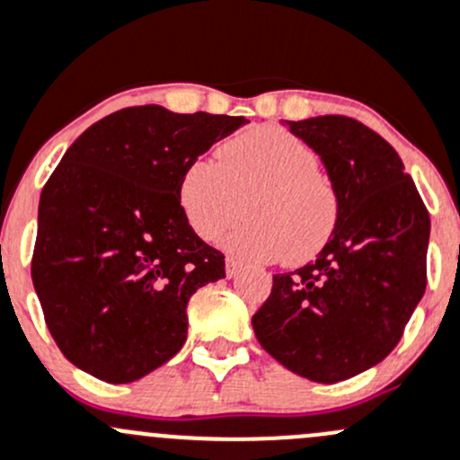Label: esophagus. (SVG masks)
I'll return each mask as SVG.
<instances>
[{"label":"esophagus","mask_w":460,"mask_h":460,"mask_svg":"<svg viewBox=\"0 0 460 460\" xmlns=\"http://www.w3.org/2000/svg\"><path fill=\"white\" fill-rule=\"evenodd\" d=\"M225 270H226V278H235L240 273V262L234 258H226L225 262Z\"/></svg>","instance_id":"34e87169"}]
</instances>
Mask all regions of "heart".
Returning a JSON list of instances; mask_svg holds the SVG:
<instances>
[{
    "label": "heart",
    "instance_id": "1",
    "mask_svg": "<svg viewBox=\"0 0 460 460\" xmlns=\"http://www.w3.org/2000/svg\"><path fill=\"white\" fill-rule=\"evenodd\" d=\"M315 149L282 128H255L229 138L217 158L185 172L181 205L207 243L246 214L226 246L255 262L304 264L323 249L337 222V196L317 173Z\"/></svg>",
    "mask_w": 460,
    "mask_h": 460
}]
</instances>
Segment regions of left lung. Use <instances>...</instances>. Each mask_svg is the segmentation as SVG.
Returning a JSON list of instances; mask_svg holds the SVG:
<instances>
[{"label": "left lung", "mask_w": 460, "mask_h": 460, "mask_svg": "<svg viewBox=\"0 0 460 460\" xmlns=\"http://www.w3.org/2000/svg\"><path fill=\"white\" fill-rule=\"evenodd\" d=\"M322 156L337 222L315 262L273 275L251 323L273 359L337 384L394 350L428 284L429 214L388 141L348 116L287 120Z\"/></svg>", "instance_id": "1"}]
</instances>
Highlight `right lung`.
<instances>
[{
    "mask_svg": "<svg viewBox=\"0 0 460 460\" xmlns=\"http://www.w3.org/2000/svg\"><path fill=\"white\" fill-rule=\"evenodd\" d=\"M244 116L137 105L96 120L39 198L32 284L66 359L129 384L187 340V302L225 278V255L187 222L181 182Z\"/></svg>",
    "mask_w": 460,
    "mask_h": 460,
    "instance_id": "obj_1",
    "label": "right lung"
}]
</instances>
